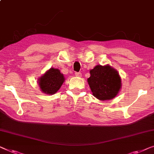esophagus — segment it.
Wrapping results in <instances>:
<instances>
[{
  "mask_svg": "<svg viewBox=\"0 0 154 154\" xmlns=\"http://www.w3.org/2000/svg\"><path fill=\"white\" fill-rule=\"evenodd\" d=\"M75 75H76L77 77H81L82 76V73H80V72H75Z\"/></svg>",
  "mask_w": 154,
  "mask_h": 154,
  "instance_id": "1",
  "label": "esophagus"
}]
</instances>
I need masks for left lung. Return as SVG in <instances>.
Here are the masks:
<instances>
[{
  "mask_svg": "<svg viewBox=\"0 0 154 154\" xmlns=\"http://www.w3.org/2000/svg\"><path fill=\"white\" fill-rule=\"evenodd\" d=\"M88 82L94 97L100 101L111 100L118 94L122 88V80L119 73L106 64L95 66L90 71Z\"/></svg>",
  "mask_w": 154,
  "mask_h": 154,
  "instance_id": "obj_1",
  "label": "left lung"
}]
</instances>
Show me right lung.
<instances>
[{
    "label": "right lung",
    "instance_id": "1",
    "mask_svg": "<svg viewBox=\"0 0 154 154\" xmlns=\"http://www.w3.org/2000/svg\"><path fill=\"white\" fill-rule=\"evenodd\" d=\"M65 81L63 73L58 69L51 67L37 81L40 90L46 94H54Z\"/></svg>",
    "mask_w": 154,
    "mask_h": 154
}]
</instances>
